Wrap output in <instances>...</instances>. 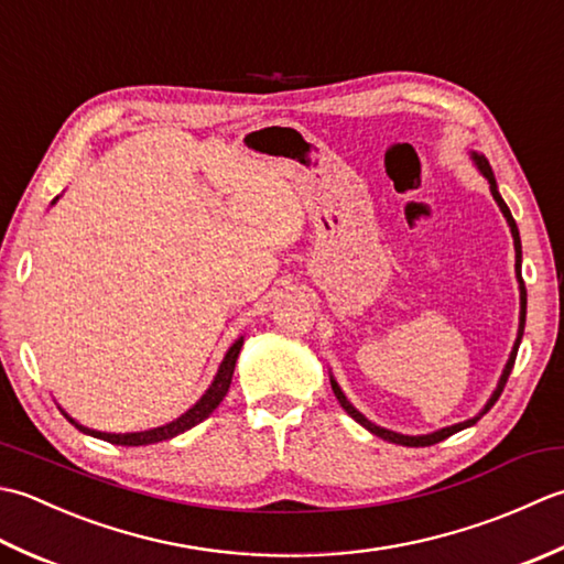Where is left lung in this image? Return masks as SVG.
I'll return each mask as SVG.
<instances>
[{
    "label": "left lung",
    "instance_id": "1",
    "mask_svg": "<svg viewBox=\"0 0 564 564\" xmlns=\"http://www.w3.org/2000/svg\"><path fill=\"white\" fill-rule=\"evenodd\" d=\"M473 160H475V165H477V170L481 172V175H485V177L489 180L491 197H494V202L499 204V209H501L503 218H507V224H509V228H511V236H513V248H516V278H519V290H521L519 336H516L513 350H511V355H509V362H507V367H503V372H501V377H499V384H497V389H494V394L489 397V401L485 404V409H481L475 419H467V421H463V423H455V426H447V429H441V431L429 433V435H401V433H394V431H387V429H382V426H375L372 421H367V419L362 416V413L350 404V401L346 399V394H343V389L338 387L336 379L330 377L333 394H336V399L340 401V406L348 411V416H352L355 421H358L362 429H367L370 433H375L377 438L389 441V443H397V445H406V447H426V445H435V443H441V441H445V438H451V435H453V433H457V431L475 426V423H477L481 416H485V413H487L494 404H497V399L501 397L503 387H507V382H509V375H511V370H513V362H516V352H519L521 338H523V326H525V284H523V278H521V236H519V226H516V221H513V216H511V212H509L507 202L501 199V194H499V189H497V180H494V172H491L489 160H487L485 155H479V153H473Z\"/></svg>",
    "mask_w": 564,
    "mask_h": 564
}]
</instances>
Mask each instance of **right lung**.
I'll return each instance as SVG.
<instances>
[{
    "label": "right lung",
    "instance_id": "right-lung-1",
    "mask_svg": "<svg viewBox=\"0 0 564 564\" xmlns=\"http://www.w3.org/2000/svg\"><path fill=\"white\" fill-rule=\"evenodd\" d=\"M240 346H243V338H238L234 346L228 348L224 362L218 365V372L214 377V382L209 384V389H206L204 397L197 401V404H194L187 413H182L180 419H175L172 423H165V426H158V429H151V431H141V433H101V431H91L87 426H79V423L73 416H67L65 411H63V416L70 421V423H75V429H79L83 433L95 435V438L113 443V445H151V443H160V441H170V438H175V435L194 429L204 419H209V413L218 404H221L226 392H228V387H231V377H234V370H236V360H238Z\"/></svg>",
    "mask_w": 564,
    "mask_h": 564
}]
</instances>
